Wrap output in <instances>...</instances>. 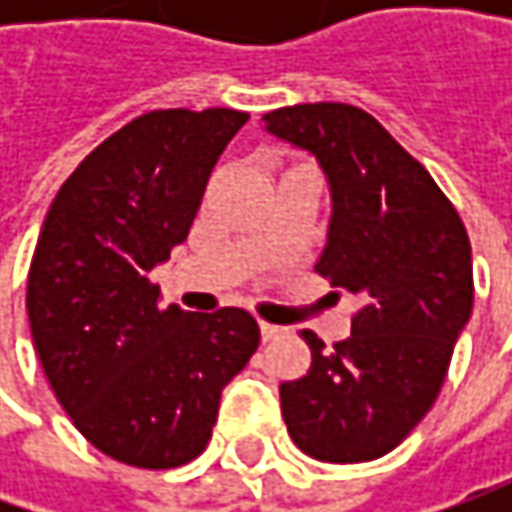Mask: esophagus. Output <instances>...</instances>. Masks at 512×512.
Here are the masks:
<instances>
[{
    "mask_svg": "<svg viewBox=\"0 0 512 512\" xmlns=\"http://www.w3.org/2000/svg\"><path fill=\"white\" fill-rule=\"evenodd\" d=\"M259 330H262V342H270V339H279V336L285 333V330H282V327H279V325H267V322H262V325H259Z\"/></svg>",
    "mask_w": 512,
    "mask_h": 512,
    "instance_id": "34e87169",
    "label": "esophagus"
}]
</instances>
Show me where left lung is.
Masks as SVG:
<instances>
[{
  "label": "left lung",
  "mask_w": 512,
  "mask_h": 512,
  "mask_svg": "<svg viewBox=\"0 0 512 512\" xmlns=\"http://www.w3.org/2000/svg\"><path fill=\"white\" fill-rule=\"evenodd\" d=\"M262 122L327 176L333 213L316 273L359 302L344 342L302 330L310 370L279 387L287 433L319 462H370L442 390L473 310L470 239L433 176L362 108L293 105Z\"/></svg>",
  "instance_id": "left-lung-1"
}]
</instances>
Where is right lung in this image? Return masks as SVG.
<instances>
[{
    "instance_id": "add662e5",
    "label": "right lung",
    "mask_w": 512,
    "mask_h": 512,
    "mask_svg": "<svg viewBox=\"0 0 512 512\" xmlns=\"http://www.w3.org/2000/svg\"><path fill=\"white\" fill-rule=\"evenodd\" d=\"M247 119L230 108L142 113L85 156L45 216L28 273L33 347L70 422L116 462L196 459L225 384L259 347L247 310L162 307L148 279L187 239Z\"/></svg>"
}]
</instances>
